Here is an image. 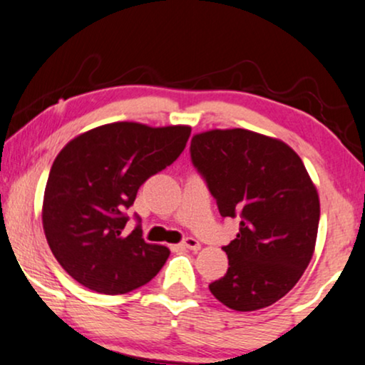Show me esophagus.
I'll return each instance as SVG.
<instances>
[{
    "instance_id": "34e87169",
    "label": "esophagus",
    "mask_w": 365,
    "mask_h": 365,
    "mask_svg": "<svg viewBox=\"0 0 365 365\" xmlns=\"http://www.w3.org/2000/svg\"><path fill=\"white\" fill-rule=\"evenodd\" d=\"M182 246L190 249V251H198V249H200V242H198L197 239H193V237H185V239H183Z\"/></svg>"
}]
</instances>
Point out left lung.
<instances>
[{
	"mask_svg": "<svg viewBox=\"0 0 365 365\" xmlns=\"http://www.w3.org/2000/svg\"><path fill=\"white\" fill-rule=\"evenodd\" d=\"M190 155L222 217L239 232L222 249L229 269L210 293L236 312H255L284 297L315 251L320 198L305 165L286 143L249 129L193 135Z\"/></svg>",
	"mask_w": 365,
	"mask_h": 365,
	"instance_id": "obj_1",
	"label": "left lung"
}]
</instances>
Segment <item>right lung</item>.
<instances>
[{"instance_id":"obj_1","label":"right lung","mask_w":365,"mask_h":365,"mask_svg":"<svg viewBox=\"0 0 365 365\" xmlns=\"http://www.w3.org/2000/svg\"><path fill=\"white\" fill-rule=\"evenodd\" d=\"M190 126L103 124L76 136L55 158L41 222L55 259L96 293L123 294L153 279L170 249L148 244L140 225L124 234V209L151 175L185 148Z\"/></svg>"}]
</instances>
